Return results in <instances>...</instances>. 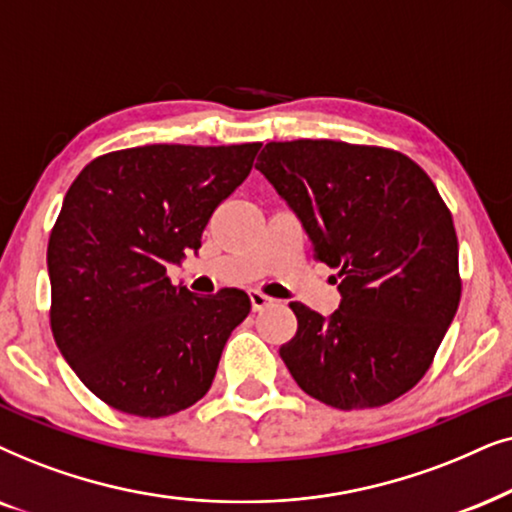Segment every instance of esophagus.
Returning <instances> with one entry per match:
<instances>
[{
	"instance_id": "esophagus-1",
	"label": "esophagus",
	"mask_w": 512,
	"mask_h": 512,
	"mask_svg": "<svg viewBox=\"0 0 512 512\" xmlns=\"http://www.w3.org/2000/svg\"><path fill=\"white\" fill-rule=\"evenodd\" d=\"M248 295H250L252 311H262V309H267V306L274 304V299L267 297V295H264V292H260V290H250Z\"/></svg>"
}]
</instances>
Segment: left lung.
I'll return each instance as SVG.
<instances>
[{"instance_id": "8db88e82", "label": "left lung", "mask_w": 512, "mask_h": 512, "mask_svg": "<svg viewBox=\"0 0 512 512\" xmlns=\"http://www.w3.org/2000/svg\"><path fill=\"white\" fill-rule=\"evenodd\" d=\"M255 168L302 220L313 257L339 271L332 316L290 304L292 379L337 410L393 403L431 367L461 299L452 213L433 180L395 149L335 140L269 142Z\"/></svg>"}]
</instances>
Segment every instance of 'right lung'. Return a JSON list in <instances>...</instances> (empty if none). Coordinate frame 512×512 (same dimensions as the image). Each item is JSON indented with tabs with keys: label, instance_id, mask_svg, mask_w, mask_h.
Wrapping results in <instances>:
<instances>
[{
	"label": "right lung",
	"instance_id": "add662e5",
	"mask_svg": "<svg viewBox=\"0 0 512 512\" xmlns=\"http://www.w3.org/2000/svg\"><path fill=\"white\" fill-rule=\"evenodd\" d=\"M260 147L119 149L67 189L46 252L51 330L102 403L159 419L208 393L250 299L236 288L196 297L166 269L201 248L210 215L250 175Z\"/></svg>",
	"mask_w": 512,
	"mask_h": 512
}]
</instances>
